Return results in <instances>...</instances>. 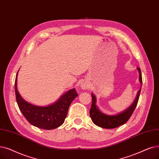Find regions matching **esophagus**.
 <instances>
[{
    "label": "esophagus",
    "instance_id": "34e87169",
    "mask_svg": "<svg viewBox=\"0 0 159 159\" xmlns=\"http://www.w3.org/2000/svg\"><path fill=\"white\" fill-rule=\"evenodd\" d=\"M81 87H82V89H87V85L86 84H83L81 85Z\"/></svg>",
    "mask_w": 159,
    "mask_h": 159
}]
</instances>
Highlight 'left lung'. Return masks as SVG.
Instances as JSON below:
<instances>
[{"mask_svg":"<svg viewBox=\"0 0 159 159\" xmlns=\"http://www.w3.org/2000/svg\"><path fill=\"white\" fill-rule=\"evenodd\" d=\"M137 69L139 72V80L140 84H142V78L141 70L140 68H137ZM140 90L141 89L139 90L137 98H136L134 102L129 108L124 112L120 113L118 115L113 116L105 115L100 111V110L98 109L96 105V97L93 94H92L93 102L91 108H90V116L91 118L93 123L100 127L105 128V129H114V128L125 124L128 120L130 118L136 107H137L139 99Z\"/></svg>","mask_w":159,"mask_h":159,"instance_id":"8db88e82","label":"left lung"}]
</instances>
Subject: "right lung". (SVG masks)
I'll use <instances>...</instances> for the list:
<instances>
[{
    "label": "right lung",
    "mask_w": 159,
    "mask_h": 159,
    "mask_svg": "<svg viewBox=\"0 0 159 159\" xmlns=\"http://www.w3.org/2000/svg\"><path fill=\"white\" fill-rule=\"evenodd\" d=\"M17 74L15 81L16 100L20 111L28 122L35 127L48 130L61 125L65 122L70 105L78 96L75 89L69 90L54 104L46 107L35 106L25 101L18 93Z\"/></svg>",
    "instance_id": "obj_1"
}]
</instances>
